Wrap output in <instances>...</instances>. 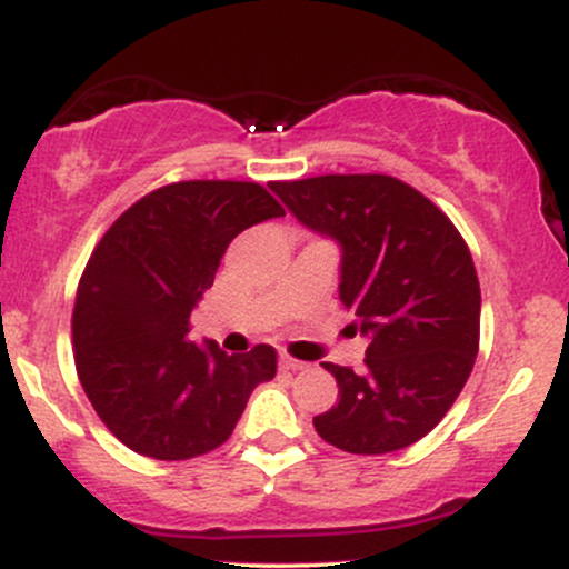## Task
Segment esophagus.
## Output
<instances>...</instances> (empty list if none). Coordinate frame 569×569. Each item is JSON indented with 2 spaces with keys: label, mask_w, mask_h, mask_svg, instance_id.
Segmentation results:
<instances>
[{
  "label": "esophagus",
  "mask_w": 569,
  "mask_h": 569,
  "mask_svg": "<svg viewBox=\"0 0 569 569\" xmlns=\"http://www.w3.org/2000/svg\"><path fill=\"white\" fill-rule=\"evenodd\" d=\"M280 369H283V371H302V369H307V363L297 361V358L280 356Z\"/></svg>",
  "instance_id": "esophagus-1"
}]
</instances>
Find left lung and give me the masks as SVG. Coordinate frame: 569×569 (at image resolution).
<instances>
[{"label":"left lung","mask_w":569,"mask_h":569,"mask_svg":"<svg viewBox=\"0 0 569 569\" xmlns=\"http://www.w3.org/2000/svg\"><path fill=\"white\" fill-rule=\"evenodd\" d=\"M307 230L339 246V302L367 337L363 371L323 363L339 401L312 420L350 455H385L430 433L471 375L481 291L466 240L439 208L393 176L276 181Z\"/></svg>","instance_id":"left-lung-1"}]
</instances>
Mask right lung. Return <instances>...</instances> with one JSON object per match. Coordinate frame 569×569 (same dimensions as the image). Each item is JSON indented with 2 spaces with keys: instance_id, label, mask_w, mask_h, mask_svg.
Returning <instances> with one entry per match:
<instances>
[{
  "instance_id": "1",
  "label": "right lung",
  "mask_w": 569,
  "mask_h": 569,
  "mask_svg": "<svg viewBox=\"0 0 569 569\" xmlns=\"http://www.w3.org/2000/svg\"><path fill=\"white\" fill-rule=\"evenodd\" d=\"M283 213L253 181H179L133 202L96 246L71 316L77 375L103 426L133 452H211L232 436L253 388L276 377L270 345L227 356L213 339H189V316L234 234Z\"/></svg>"
}]
</instances>
